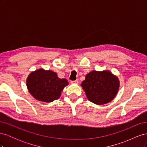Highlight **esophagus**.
<instances>
[{
  "instance_id": "1",
  "label": "esophagus",
  "mask_w": 147,
  "mask_h": 147,
  "mask_svg": "<svg viewBox=\"0 0 147 147\" xmlns=\"http://www.w3.org/2000/svg\"><path fill=\"white\" fill-rule=\"evenodd\" d=\"M70 83H72V84H78V81L77 80H75V81H71Z\"/></svg>"
}]
</instances>
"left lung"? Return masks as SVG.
Masks as SVG:
<instances>
[{"label": "left lung", "instance_id": "8db88e82", "mask_svg": "<svg viewBox=\"0 0 147 147\" xmlns=\"http://www.w3.org/2000/svg\"><path fill=\"white\" fill-rule=\"evenodd\" d=\"M81 86L89 100L97 105H103L116 96L119 81L116 75L109 70H94L86 75Z\"/></svg>", "mask_w": 147, "mask_h": 147}]
</instances>
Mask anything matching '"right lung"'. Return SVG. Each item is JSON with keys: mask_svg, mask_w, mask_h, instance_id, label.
<instances>
[{"mask_svg": "<svg viewBox=\"0 0 147 147\" xmlns=\"http://www.w3.org/2000/svg\"><path fill=\"white\" fill-rule=\"evenodd\" d=\"M68 81L61 79L56 73L41 68L31 72L26 80V86L35 99L51 102L58 99Z\"/></svg>", "mask_w": 147, "mask_h": 147, "instance_id": "right-lung-1", "label": "right lung"}]
</instances>
